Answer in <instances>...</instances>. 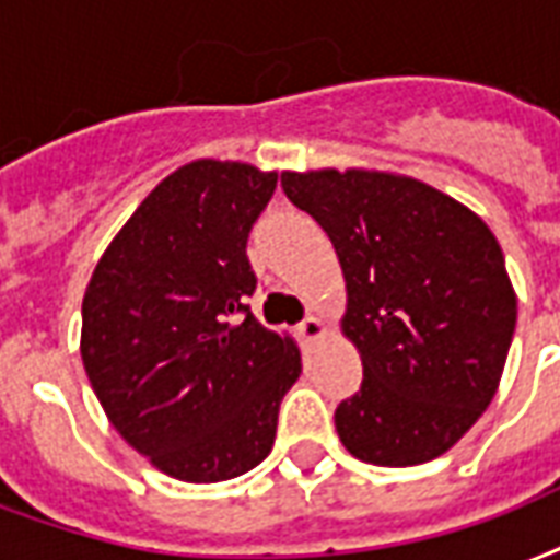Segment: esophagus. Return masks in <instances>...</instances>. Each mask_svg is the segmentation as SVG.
<instances>
[{"label":"esophagus","instance_id":"obj_1","mask_svg":"<svg viewBox=\"0 0 560 560\" xmlns=\"http://www.w3.org/2000/svg\"><path fill=\"white\" fill-rule=\"evenodd\" d=\"M299 335L305 337V340H317V337L326 335V323L317 317H308L299 323Z\"/></svg>","mask_w":560,"mask_h":560}]
</instances>
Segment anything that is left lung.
<instances>
[{"mask_svg":"<svg viewBox=\"0 0 560 560\" xmlns=\"http://www.w3.org/2000/svg\"><path fill=\"white\" fill-rule=\"evenodd\" d=\"M347 279L343 335L364 382L337 405L355 458L413 467L458 443L499 387L517 296L497 237L441 190L361 170L281 173Z\"/></svg>","mask_w":560,"mask_h":560,"instance_id":"1","label":"left lung"}]
</instances>
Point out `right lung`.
<instances>
[{
  "mask_svg": "<svg viewBox=\"0 0 560 560\" xmlns=\"http://www.w3.org/2000/svg\"><path fill=\"white\" fill-rule=\"evenodd\" d=\"M279 176L194 161L110 241L81 302V361L128 446L194 485L258 467L299 349L252 317L246 241Z\"/></svg>",
  "mask_w": 560,
  "mask_h": 560,
  "instance_id": "1",
  "label": "right lung"
}]
</instances>
